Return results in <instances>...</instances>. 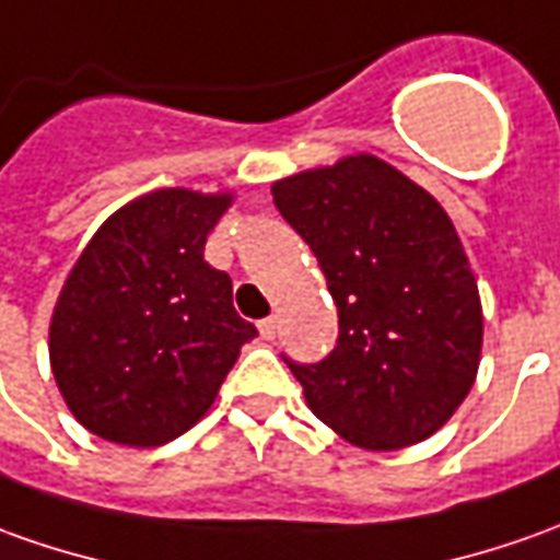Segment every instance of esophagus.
<instances>
[{
	"label": "esophagus",
	"mask_w": 560,
	"mask_h": 560,
	"mask_svg": "<svg viewBox=\"0 0 560 560\" xmlns=\"http://www.w3.org/2000/svg\"><path fill=\"white\" fill-rule=\"evenodd\" d=\"M257 328H260V337H264V340H276V330H279L276 318H264V322H260Z\"/></svg>",
	"instance_id": "1"
}]
</instances>
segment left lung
Returning a JSON list of instances; mask_svg holds the SVG:
<instances>
[{"label":"left lung","instance_id":"obj_1","mask_svg":"<svg viewBox=\"0 0 560 560\" xmlns=\"http://www.w3.org/2000/svg\"><path fill=\"white\" fill-rule=\"evenodd\" d=\"M272 201L318 257L340 315L328 359L288 361L312 413L364 451L435 435L469 395L485 340L447 211L368 152L276 180Z\"/></svg>","mask_w":560,"mask_h":560}]
</instances>
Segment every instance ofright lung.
<instances>
[{"instance_id": "obj_1", "label": "right lung", "mask_w": 560, "mask_h": 560, "mask_svg": "<svg viewBox=\"0 0 560 560\" xmlns=\"http://www.w3.org/2000/svg\"><path fill=\"white\" fill-rule=\"evenodd\" d=\"M232 192L155 189L91 235L60 288L48 355L57 389L89 432L159 447L199 423L257 334L205 242Z\"/></svg>"}]
</instances>
